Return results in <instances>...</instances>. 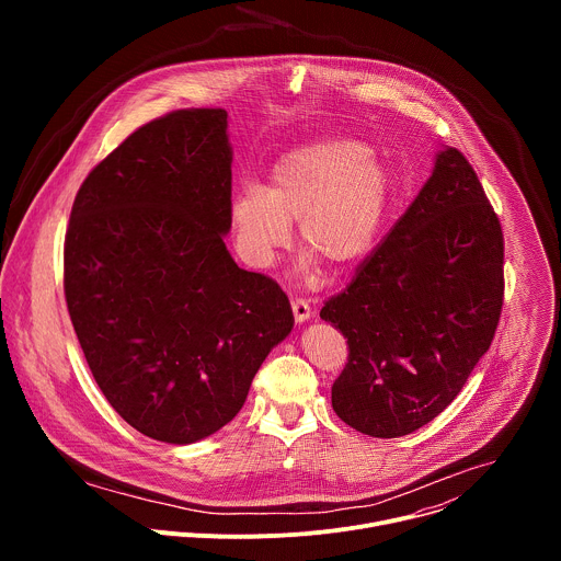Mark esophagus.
Wrapping results in <instances>:
<instances>
[{"label":"esophagus","mask_w":561,"mask_h":561,"mask_svg":"<svg viewBox=\"0 0 561 561\" xmlns=\"http://www.w3.org/2000/svg\"><path fill=\"white\" fill-rule=\"evenodd\" d=\"M290 308H293V314H295V322H297V324L308 322L310 314H312V310H310V306H308L306 299H293V301H290Z\"/></svg>","instance_id":"34e87169"}]
</instances>
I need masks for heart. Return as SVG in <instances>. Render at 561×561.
<instances>
[{"mask_svg":"<svg viewBox=\"0 0 561 561\" xmlns=\"http://www.w3.org/2000/svg\"><path fill=\"white\" fill-rule=\"evenodd\" d=\"M390 197V171L373 150L355 139H319L282 154L266 191H239L228 217L239 255L255 268L273 266L297 221L304 268H314V254L342 271L373 251Z\"/></svg>","mask_w":561,"mask_h":561,"instance_id":"heart-1","label":"heart"}]
</instances>
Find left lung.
Segmentation results:
<instances>
[{"instance_id":"obj_1","label":"left lung","mask_w":561,"mask_h":561,"mask_svg":"<svg viewBox=\"0 0 561 561\" xmlns=\"http://www.w3.org/2000/svg\"><path fill=\"white\" fill-rule=\"evenodd\" d=\"M504 299V234L450 146L409 210L319 312L348 340L333 411L370 437L433 422L489 351Z\"/></svg>"}]
</instances>
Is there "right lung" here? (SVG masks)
Masks as SVG:
<instances>
[{
  "label": "right lung",
  "mask_w": 561,
  "mask_h": 561,
  "mask_svg": "<svg viewBox=\"0 0 561 561\" xmlns=\"http://www.w3.org/2000/svg\"><path fill=\"white\" fill-rule=\"evenodd\" d=\"M228 113L175 111L137 128L79 188L64 293L108 404L141 435L195 444L242 411L293 331L284 290L239 268Z\"/></svg>",
  "instance_id": "obj_1"
}]
</instances>
